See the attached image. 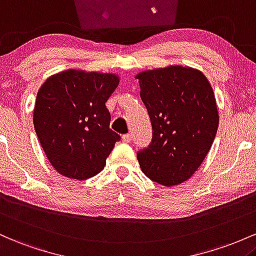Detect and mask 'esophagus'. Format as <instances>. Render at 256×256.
Returning a JSON list of instances; mask_svg holds the SVG:
<instances>
[{"label":"esophagus","mask_w":256,"mask_h":256,"mask_svg":"<svg viewBox=\"0 0 256 256\" xmlns=\"http://www.w3.org/2000/svg\"><path fill=\"white\" fill-rule=\"evenodd\" d=\"M122 139H123V142H132V134L130 133L124 134V136H122Z\"/></svg>","instance_id":"1"}]
</instances>
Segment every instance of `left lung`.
<instances>
[{"label":"left lung","instance_id":"left-lung-1","mask_svg":"<svg viewBox=\"0 0 256 256\" xmlns=\"http://www.w3.org/2000/svg\"><path fill=\"white\" fill-rule=\"evenodd\" d=\"M136 78L152 124L150 145L136 154L140 168L152 182L168 188L186 182L216 136L213 88L200 71L184 66L144 71Z\"/></svg>","mask_w":256,"mask_h":256}]
</instances>
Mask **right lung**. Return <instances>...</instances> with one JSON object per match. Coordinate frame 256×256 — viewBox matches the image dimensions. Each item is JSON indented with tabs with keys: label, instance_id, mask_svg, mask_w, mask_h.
<instances>
[{
	"label": "right lung",
	"instance_id": "add662e5",
	"mask_svg": "<svg viewBox=\"0 0 256 256\" xmlns=\"http://www.w3.org/2000/svg\"><path fill=\"white\" fill-rule=\"evenodd\" d=\"M118 86L111 74L68 70L37 93L34 126L50 164L66 178L86 180L104 169L120 136L110 129L105 102Z\"/></svg>",
	"mask_w": 256,
	"mask_h": 256
}]
</instances>
